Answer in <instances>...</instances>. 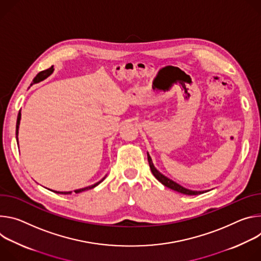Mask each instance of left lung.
<instances>
[{
	"label": "left lung",
	"mask_w": 261,
	"mask_h": 261,
	"mask_svg": "<svg viewBox=\"0 0 261 261\" xmlns=\"http://www.w3.org/2000/svg\"><path fill=\"white\" fill-rule=\"evenodd\" d=\"M147 159H148L149 167H150V170H151V172H152L153 176H154L161 184H163L165 187H167V188H169V189H171V190H173V191H176V192H178V193L185 194V195H199V194H203V193L207 192V191H192V190H189V189L184 188L182 186L178 185L177 182L173 181L172 179H170V178H168L167 176L163 175L159 170H156V168L154 167V165H153V163H152V160H151V158H150V155H149L148 152H147Z\"/></svg>",
	"instance_id": "obj_1"
}]
</instances>
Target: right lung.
Wrapping results in <instances>:
<instances>
[{
    "label": "right lung",
    "instance_id": "right-lung-1",
    "mask_svg": "<svg viewBox=\"0 0 261 261\" xmlns=\"http://www.w3.org/2000/svg\"><path fill=\"white\" fill-rule=\"evenodd\" d=\"M53 67H54V66H51V67H49L48 69H45V70H43V71H40V72L34 77L33 84L39 83L40 81H43L44 79H46L47 76H49V75L53 73V71H54V68H53ZM33 84H31V85H33ZM20 116H21V113H20V111H19V112H18V115H17V121H16V141H17V142H18L17 135H18V128H19V122H20ZM105 178H106V176H105L101 180H99L98 182H96V184H94V185H92V186H89V187H86V188H83V189L75 190L74 193L77 194V193H81V192H84V191H87V190H91V189L95 188L96 186H98ZM53 192H55V193H57V194H64V195L71 194V192H57V191H53Z\"/></svg>",
    "mask_w": 261,
    "mask_h": 261
}]
</instances>
